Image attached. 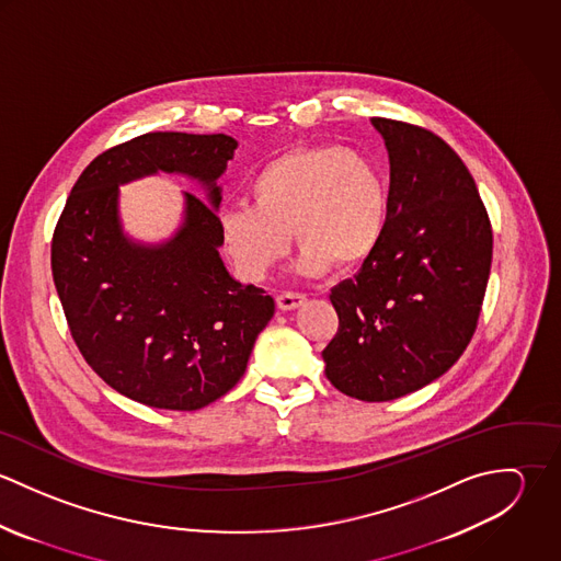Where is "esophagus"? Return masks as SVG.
<instances>
[{
	"mask_svg": "<svg viewBox=\"0 0 561 561\" xmlns=\"http://www.w3.org/2000/svg\"><path fill=\"white\" fill-rule=\"evenodd\" d=\"M305 300H307V296H305V294H298V291H283V294L276 296V305H278V309H283V311H294V309H298L300 305H305Z\"/></svg>",
	"mask_w": 561,
	"mask_h": 561,
	"instance_id": "34e87169",
	"label": "esophagus"
}]
</instances>
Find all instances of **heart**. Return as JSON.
I'll use <instances>...</instances> for the list:
<instances>
[{"label": "heart", "mask_w": 561, "mask_h": 561, "mask_svg": "<svg viewBox=\"0 0 561 561\" xmlns=\"http://www.w3.org/2000/svg\"><path fill=\"white\" fill-rule=\"evenodd\" d=\"M252 205L218 216L225 252L245 280H263L291 248L302 245L300 272L318 276L363 263L382 240L389 192L376 163L345 147L291 149L250 181Z\"/></svg>", "instance_id": "obj_1"}]
</instances>
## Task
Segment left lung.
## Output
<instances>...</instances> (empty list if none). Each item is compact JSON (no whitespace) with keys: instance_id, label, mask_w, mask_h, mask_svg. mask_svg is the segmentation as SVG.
<instances>
[{"instance_id":"obj_1","label":"left lung","mask_w":561,"mask_h":561,"mask_svg":"<svg viewBox=\"0 0 561 561\" xmlns=\"http://www.w3.org/2000/svg\"><path fill=\"white\" fill-rule=\"evenodd\" d=\"M389 161V216L358 274L330 291L339 328L325 378L363 401L398 400L443 376L478 328L492 227L476 179L436 134L376 116Z\"/></svg>"}]
</instances>
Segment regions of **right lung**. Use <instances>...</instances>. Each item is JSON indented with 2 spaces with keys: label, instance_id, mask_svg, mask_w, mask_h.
I'll return each mask as SVG.
<instances>
[{
  "label": "right lung",
  "instance_id": "1",
  "mask_svg": "<svg viewBox=\"0 0 561 561\" xmlns=\"http://www.w3.org/2000/svg\"><path fill=\"white\" fill-rule=\"evenodd\" d=\"M238 142L225 134L151 131L85 165L51 238V274L71 336L92 371L129 400L198 410L240 382L274 316L263 289L233 280L218 254V214L193 195L186 225L160 249L122 238L117 183L158 169L210 187Z\"/></svg>",
  "mask_w": 561,
  "mask_h": 561
}]
</instances>
